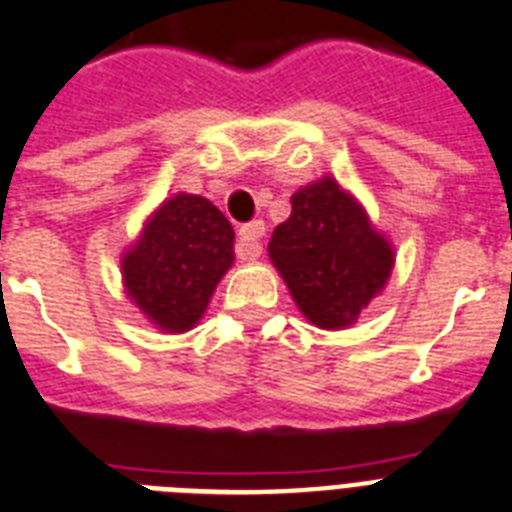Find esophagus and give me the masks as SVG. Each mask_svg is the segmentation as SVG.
Segmentation results:
<instances>
[{
  "mask_svg": "<svg viewBox=\"0 0 512 512\" xmlns=\"http://www.w3.org/2000/svg\"><path fill=\"white\" fill-rule=\"evenodd\" d=\"M263 236H265L263 220H252V223L239 228L236 255L242 257V260H257V257L263 255Z\"/></svg>",
  "mask_w": 512,
  "mask_h": 512,
  "instance_id": "34e87169",
  "label": "esophagus"
}]
</instances>
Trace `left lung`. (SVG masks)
Returning a JSON list of instances; mask_svg holds the SVG:
<instances>
[{
	"label": "left lung",
	"instance_id": "obj_1",
	"mask_svg": "<svg viewBox=\"0 0 512 512\" xmlns=\"http://www.w3.org/2000/svg\"><path fill=\"white\" fill-rule=\"evenodd\" d=\"M268 255L299 313L326 331L350 328L394 268L392 242L331 176L294 191L292 215L276 226Z\"/></svg>",
	"mask_w": 512,
	"mask_h": 512
}]
</instances>
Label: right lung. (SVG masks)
<instances>
[{
  "label": "right lung",
  "mask_w": 512,
  "mask_h": 512,
  "mask_svg": "<svg viewBox=\"0 0 512 512\" xmlns=\"http://www.w3.org/2000/svg\"><path fill=\"white\" fill-rule=\"evenodd\" d=\"M234 265V228L210 199L178 191L144 220L120 257L126 297L162 334H184L205 315Z\"/></svg>",
  "instance_id": "add662e5"
}]
</instances>
